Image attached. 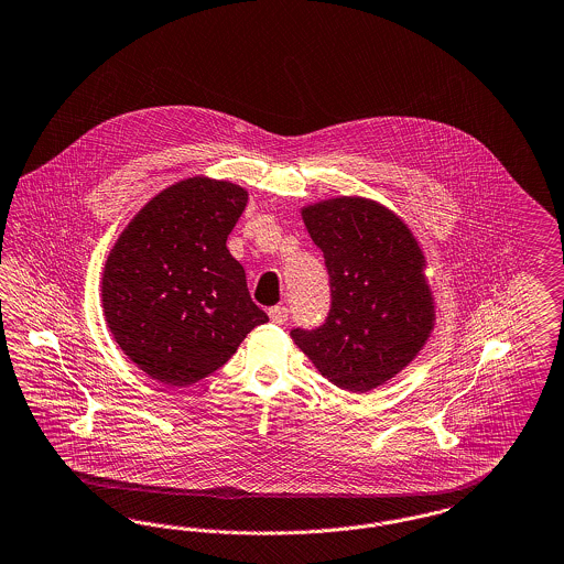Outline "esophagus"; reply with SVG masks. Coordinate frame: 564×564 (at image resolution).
I'll return each instance as SVG.
<instances>
[{
    "mask_svg": "<svg viewBox=\"0 0 564 564\" xmlns=\"http://www.w3.org/2000/svg\"><path fill=\"white\" fill-rule=\"evenodd\" d=\"M268 315H270V322L276 324V326H283V324L288 322V317H290L285 306H272V308L268 311Z\"/></svg>",
    "mask_w": 564,
    "mask_h": 564,
    "instance_id": "obj_1",
    "label": "esophagus"
}]
</instances>
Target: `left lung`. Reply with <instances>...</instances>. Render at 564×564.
I'll list each match as a JSON object with an SVG mask.
<instances>
[{"label": "left lung", "instance_id": "left-lung-1", "mask_svg": "<svg viewBox=\"0 0 564 564\" xmlns=\"http://www.w3.org/2000/svg\"><path fill=\"white\" fill-rule=\"evenodd\" d=\"M302 219L324 251L330 311L292 338L330 383L365 394L409 365L431 334L424 256L397 215L370 199H328Z\"/></svg>", "mask_w": 564, "mask_h": 564}]
</instances>
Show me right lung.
<instances>
[{
	"label": "right lung",
	"instance_id": "add662e5",
	"mask_svg": "<svg viewBox=\"0 0 564 564\" xmlns=\"http://www.w3.org/2000/svg\"><path fill=\"white\" fill-rule=\"evenodd\" d=\"M247 192L187 178L151 199L110 251L101 304L123 354L149 377L189 386L226 365L268 315L226 242Z\"/></svg>",
	"mask_w": 564,
	"mask_h": 564
}]
</instances>
